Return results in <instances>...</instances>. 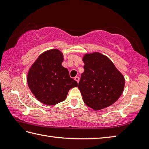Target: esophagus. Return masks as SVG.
<instances>
[{
  "mask_svg": "<svg viewBox=\"0 0 149 149\" xmlns=\"http://www.w3.org/2000/svg\"><path fill=\"white\" fill-rule=\"evenodd\" d=\"M74 79L76 81L77 83H79V80H80V78L79 77H75V78H74Z\"/></svg>",
  "mask_w": 149,
  "mask_h": 149,
  "instance_id": "esophagus-1",
  "label": "esophagus"
}]
</instances>
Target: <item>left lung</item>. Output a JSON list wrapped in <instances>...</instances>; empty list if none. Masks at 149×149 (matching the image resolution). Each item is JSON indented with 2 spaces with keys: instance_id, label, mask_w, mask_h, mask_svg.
Listing matches in <instances>:
<instances>
[{
  "instance_id": "1",
  "label": "left lung",
  "mask_w": 149,
  "mask_h": 149,
  "mask_svg": "<svg viewBox=\"0 0 149 149\" xmlns=\"http://www.w3.org/2000/svg\"><path fill=\"white\" fill-rule=\"evenodd\" d=\"M78 88L84 102L94 110L112 105L123 93L125 79L112 61L99 52L86 54Z\"/></svg>"
}]
</instances>
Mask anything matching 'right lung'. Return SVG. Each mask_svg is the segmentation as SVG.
I'll use <instances>...</instances> for the list:
<instances>
[{"mask_svg":"<svg viewBox=\"0 0 149 149\" xmlns=\"http://www.w3.org/2000/svg\"><path fill=\"white\" fill-rule=\"evenodd\" d=\"M63 59L59 50H50L42 54L29 69L28 86L43 104L51 106L64 101L68 91L77 86L68 70L62 66Z\"/></svg>","mask_w":149,"mask_h":149,"instance_id":"obj_1","label":"right lung"}]
</instances>
